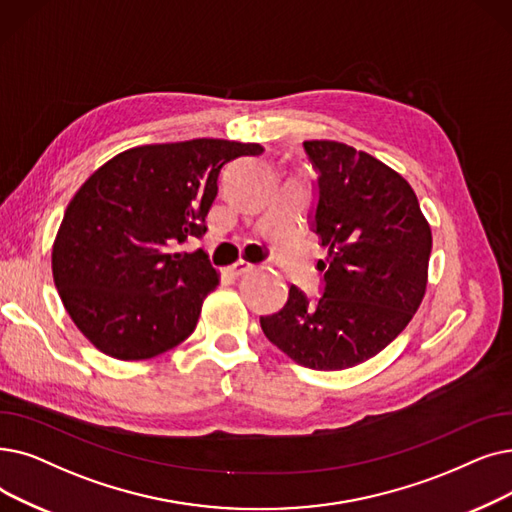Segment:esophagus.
Returning <instances> with one entry per match:
<instances>
[{
  "instance_id": "34e87169",
  "label": "esophagus",
  "mask_w": 512,
  "mask_h": 512,
  "mask_svg": "<svg viewBox=\"0 0 512 512\" xmlns=\"http://www.w3.org/2000/svg\"><path fill=\"white\" fill-rule=\"evenodd\" d=\"M255 268V265L251 263V261H247V259H238L234 265H230V274L232 276H242V274H247V272H251Z\"/></svg>"
}]
</instances>
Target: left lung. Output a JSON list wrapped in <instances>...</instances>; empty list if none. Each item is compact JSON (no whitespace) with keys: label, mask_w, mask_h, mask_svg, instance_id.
<instances>
[{"label":"left lung","mask_w":512,"mask_h":512,"mask_svg":"<svg viewBox=\"0 0 512 512\" xmlns=\"http://www.w3.org/2000/svg\"><path fill=\"white\" fill-rule=\"evenodd\" d=\"M320 171L316 232L328 249L318 268L324 295L297 286L286 305L261 316L263 335L297 364L345 370L383 351L427 293L433 236L412 186L364 150L303 142Z\"/></svg>","instance_id":"left-lung-1"}]
</instances>
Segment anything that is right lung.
I'll return each instance as SVG.
<instances>
[{"label":"right lung","mask_w":512,"mask_h":512,"mask_svg":"<svg viewBox=\"0 0 512 512\" xmlns=\"http://www.w3.org/2000/svg\"><path fill=\"white\" fill-rule=\"evenodd\" d=\"M261 144L198 138L119 152L71 198L52 247L54 284L83 337L115 360H150L186 341L219 272L177 253L207 232L217 175Z\"/></svg>","instance_id":"1"}]
</instances>
